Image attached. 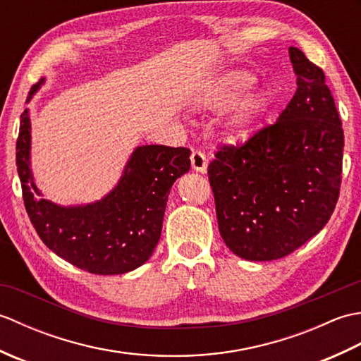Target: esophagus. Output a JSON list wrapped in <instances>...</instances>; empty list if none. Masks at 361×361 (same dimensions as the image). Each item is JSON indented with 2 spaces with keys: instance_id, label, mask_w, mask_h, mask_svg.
I'll list each match as a JSON object with an SVG mask.
<instances>
[{
  "instance_id": "esophagus-1",
  "label": "esophagus",
  "mask_w": 361,
  "mask_h": 361,
  "mask_svg": "<svg viewBox=\"0 0 361 361\" xmlns=\"http://www.w3.org/2000/svg\"><path fill=\"white\" fill-rule=\"evenodd\" d=\"M190 164H192L194 171L204 173L206 169H208V158H206L202 150H195L192 152V155H190Z\"/></svg>"
}]
</instances>
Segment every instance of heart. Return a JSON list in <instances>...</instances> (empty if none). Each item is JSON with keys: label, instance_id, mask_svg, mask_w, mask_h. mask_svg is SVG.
Here are the masks:
<instances>
[{"label": "heart", "instance_id": "1", "mask_svg": "<svg viewBox=\"0 0 361 361\" xmlns=\"http://www.w3.org/2000/svg\"><path fill=\"white\" fill-rule=\"evenodd\" d=\"M256 83L255 75L248 71L235 70L228 73L225 75L212 83L211 87L206 88L202 94V105L209 110H225L233 106L235 102L248 93ZM260 109V99L257 96H252L245 99L243 102L239 104L234 114L229 119V130L234 135H240L248 128L250 122L255 116L256 111Z\"/></svg>", "mask_w": 361, "mask_h": 361}]
</instances>
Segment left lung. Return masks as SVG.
Masks as SVG:
<instances>
[{
	"instance_id": "obj_1",
	"label": "left lung",
	"mask_w": 361,
	"mask_h": 361,
	"mask_svg": "<svg viewBox=\"0 0 361 361\" xmlns=\"http://www.w3.org/2000/svg\"><path fill=\"white\" fill-rule=\"evenodd\" d=\"M298 79L279 118L208 166L219 231L247 260L288 256L318 234L338 202L344 133L324 71L290 48Z\"/></svg>"
}]
</instances>
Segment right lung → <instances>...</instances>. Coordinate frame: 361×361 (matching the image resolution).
Listing matches in <instances>:
<instances>
[{"label": "right lung", "instance_id": "obj_1", "mask_svg": "<svg viewBox=\"0 0 361 361\" xmlns=\"http://www.w3.org/2000/svg\"><path fill=\"white\" fill-rule=\"evenodd\" d=\"M43 80L30 88L29 97ZM30 124L21 113L17 169L25 208L43 243L80 270L122 274L141 267L159 240L166 203L175 180L190 169V150L167 145L137 147L118 186L101 202L62 208L38 198L29 169Z\"/></svg>", "mask_w": 361, "mask_h": 361}]
</instances>
